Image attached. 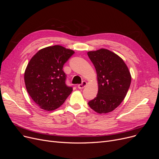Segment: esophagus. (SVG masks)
Returning a JSON list of instances; mask_svg holds the SVG:
<instances>
[{"label":"esophagus","instance_id":"34e87169","mask_svg":"<svg viewBox=\"0 0 159 159\" xmlns=\"http://www.w3.org/2000/svg\"><path fill=\"white\" fill-rule=\"evenodd\" d=\"M87 85V82L86 81H83L81 84L78 85V88L79 89H83L84 88L86 87V86Z\"/></svg>","mask_w":159,"mask_h":159}]
</instances>
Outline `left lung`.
Segmentation results:
<instances>
[{"label": "left lung", "mask_w": 159, "mask_h": 159, "mask_svg": "<svg viewBox=\"0 0 159 159\" xmlns=\"http://www.w3.org/2000/svg\"><path fill=\"white\" fill-rule=\"evenodd\" d=\"M88 55L95 68L98 84L97 97L88 104L98 113L111 112L128 93L131 80L129 70L120 57L108 49L89 52Z\"/></svg>", "instance_id": "8db88e82"}]
</instances>
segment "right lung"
<instances>
[{
    "label": "right lung",
    "instance_id": "right-lung-1",
    "mask_svg": "<svg viewBox=\"0 0 159 159\" xmlns=\"http://www.w3.org/2000/svg\"><path fill=\"white\" fill-rule=\"evenodd\" d=\"M75 53L61 46L42 49L29 62L24 73L25 85L30 96L40 108L52 111L59 107L71 94L66 84L64 64Z\"/></svg>",
    "mask_w": 159,
    "mask_h": 159
}]
</instances>
